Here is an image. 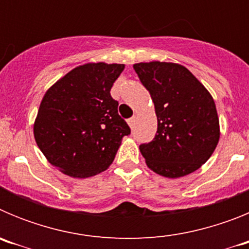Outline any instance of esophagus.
Returning <instances> with one entry per match:
<instances>
[{
  "mask_svg": "<svg viewBox=\"0 0 249 249\" xmlns=\"http://www.w3.org/2000/svg\"><path fill=\"white\" fill-rule=\"evenodd\" d=\"M127 122H128L129 127H131V128H132V127L135 126V122H136V116H133V117H131V118H129V120L127 121Z\"/></svg>",
  "mask_w": 249,
  "mask_h": 249,
  "instance_id": "1",
  "label": "esophagus"
}]
</instances>
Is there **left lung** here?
<instances>
[{
  "instance_id": "1",
  "label": "left lung",
  "mask_w": 249,
  "mask_h": 249,
  "mask_svg": "<svg viewBox=\"0 0 249 249\" xmlns=\"http://www.w3.org/2000/svg\"><path fill=\"white\" fill-rule=\"evenodd\" d=\"M149 92L157 116V133L140 151L149 169L167 178L195 172L218 144L219 120L208 89L184 66L172 62L133 65Z\"/></svg>"
}]
</instances>
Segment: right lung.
Wrapping results in <instances>:
<instances>
[{
	"instance_id": "obj_1",
	"label": "right lung",
	"mask_w": 249,
	"mask_h": 249,
	"mask_svg": "<svg viewBox=\"0 0 249 249\" xmlns=\"http://www.w3.org/2000/svg\"><path fill=\"white\" fill-rule=\"evenodd\" d=\"M122 63H85L59 78L43 96L34 124L38 148L65 175L87 178L113 162L131 133L111 97Z\"/></svg>"
}]
</instances>
